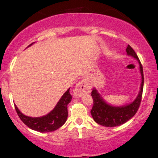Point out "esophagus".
Masks as SVG:
<instances>
[{"label":"esophagus","mask_w":158,"mask_h":158,"mask_svg":"<svg viewBox=\"0 0 158 158\" xmlns=\"http://www.w3.org/2000/svg\"><path fill=\"white\" fill-rule=\"evenodd\" d=\"M90 86L86 81H81L75 86L74 92H73V96L75 98H81L83 95L87 94L90 92Z\"/></svg>","instance_id":"1"}]
</instances>
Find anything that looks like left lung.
<instances>
[{
    "label": "left lung",
    "mask_w": 158,
    "mask_h": 158,
    "mask_svg": "<svg viewBox=\"0 0 158 158\" xmlns=\"http://www.w3.org/2000/svg\"><path fill=\"white\" fill-rule=\"evenodd\" d=\"M126 52L127 55L137 60L139 64V72L142 77L139 94L132 102L116 106L107 103L99 94L98 90L96 89V88H93L91 96L94 99V106L90 114L95 122L102 126L114 127L124 124L135 115L139 107L144 86L143 69L137 54L129 45L127 46Z\"/></svg>",
    "instance_id": "8db88e82"
}]
</instances>
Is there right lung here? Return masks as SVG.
<instances>
[{"label": "right lung", "instance_id": "obj_1", "mask_svg": "<svg viewBox=\"0 0 158 158\" xmlns=\"http://www.w3.org/2000/svg\"><path fill=\"white\" fill-rule=\"evenodd\" d=\"M34 43H31L29 47L31 46ZM70 88L62 95L55 108L49 113L40 117H31L24 115L15 104V109L19 118L30 129L40 132H50L57 130L65 123L68 118V104L72 100Z\"/></svg>", "mask_w": 158, "mask_h": 158}]
</instances>
